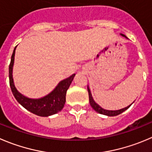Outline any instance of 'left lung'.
Here are the masks:
<instances>
[{"instance_id":"obj_1","label":"left lung","mask_w":152,"mask_h":152,"mask_svg":"<svg viewBox=\"0 0 152 152\" xmlns=\"http://www.w3.org/2000/svg\"><path fill=\"white\" fill-rule=\"evenodd\" d=\"M121 35L123 36V37H125V38H127V37H125V35H123V34H121ZM87 90H88V92H89V103H90L91 107H92L93 108V109L95 110L97 113H101V114H103V115H108V116H115V115H118V114H120V113H123L124 111L126 110L127 109H128V108L131 107V105L132 104H131V105L128 106L127 107L122 108V109L118 110H104V109H103L102 107H101L99 106L98 104L95 103V101L93 100V99H92V94H91L90 89H89V86H87Z\"/></svg>"}]
</instances>
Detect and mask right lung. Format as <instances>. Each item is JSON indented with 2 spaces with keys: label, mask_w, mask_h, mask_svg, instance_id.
I'll use <instances>...</instances> for the list:
<instances>
[{
  "label": "right lung",
  "mask_w": 152,
  "mask_h": 152,
  "mask_svg": "<svg viewBox=\"0 0 152 152\" xmlns=\"http://www.w3.org/2000/svg\"><path fill=\"white\" fill-rule=\"evenodd\" d=\"M15 48L16 47L14 48L13 53L11 57V62L9 66V78L10 88L17 102L26 110L39 116H49L61 111L66 103V92L75 77V74L60 81L55 89L46 96L39 99H29L20 93L14 85L12 78V67L15 59Z\"/></svg>",
  "instance_id": "1"
}]
</instances>
